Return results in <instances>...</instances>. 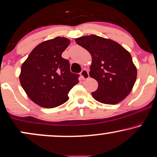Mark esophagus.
Wrapping results in <instances>:
<instances>
[{
  "label": "esophagus",
  "instance_id": "obj_1",
  "mask_svg": "<svg viewBox=\"0 0 157 157\" xmlns=\"http://www.w3.org/2000/svg\"><path fill=\"white\" fill-rule=\"evenodd\" d=\"M80 75L82 80H87V79H88L89 77H90L88 71L87 70V69H82V72H80Z\"/></svg>",
  "mask_w": 157,
  "mask_h": 157
}]
</instances>
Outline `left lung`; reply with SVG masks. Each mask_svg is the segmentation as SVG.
<instances>
[{
	"label": "left lung",
	"instance_id": "1",
	"mask_svg": "<svg viewBox=\"0 0 157 157\" xmlns=\"http://www.w3.org/2000/svg\"><path fill=\"white\" fill-rule=\"evenodd\" d=\"M92 56L90 76L97 80L98 89L93 98L105 104H117L132 90L137 69L130 53L109 39L92 35L75 39Z\"/></svg>",
	"mask_w": 157,
	"mask_h": 157
}]
</instances>
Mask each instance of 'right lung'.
<instances>
[{
  "label": "right lung",
  "mask_w": 157,
  "mask_h": 157,
  "mask_svg": "<svg viewBox=\"0 0 157 157\" xmlns=\"http://www.w3.org/2000/svg\"><path fill=\"white\" fill-rule=\"evenodd\" d=\"M69 43L66 37H57L40 43L21 65V86L40 106L54 108L64 104L79 82L80 75L71 72L69 61L61 57Z\"/></svg>",
  "instance_id": "1"
}]
</instances>
